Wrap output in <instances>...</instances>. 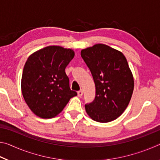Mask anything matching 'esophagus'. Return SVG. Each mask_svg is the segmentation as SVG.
I'll use <instances>...</instances> for the list:
<instances>
[{
  "label": "esophagus",
  "instance_id": "1",
  "mask_svg": "<svg viewBox=\"0 0 160 160\" xmlns=\"http://www.w3.org/2000/svg\"><path fill=\"white\" fill-rule=\"evenodd\" d=\"M82 94H83V91L82 90H80L78 92V97H82Z\"/></svg>",
  "mask_w": 160,
  "mask_h": 160
}]
</instances>
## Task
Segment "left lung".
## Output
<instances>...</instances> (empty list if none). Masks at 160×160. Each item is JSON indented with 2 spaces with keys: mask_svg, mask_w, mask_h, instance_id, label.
<instances>
[{
  "mask_svg": "<svg viewBox=\"0 0 160 160\" xmlns=\"http://www.w3.org/2000/svg\"><path fill=\"white\" fill-rule=\"evenodd\" d=\"M95 84V98L85 104L88 114L97 122L115 120L128 107L134 80L123 54L99 44L81 51Z\"/></svg>",
  "mask_w": 160,
  "mask_h": 160,
  "instance_id": "obj_1",
  "label": "left lung"
}]
</instances>
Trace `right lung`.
<instances>
[{"instance_id":"1","label":"right lung","mask_w":160,"mask_h":160,"mask_svg":"<svg viewBox=\"0 0 160 160\" xmlns=\"http://www.w3.org/2000/svg\"><path fill=\"white\" fill-rule=\"evenodd\" d=\"M74 51L49 46L29 56L24 66L21 89L25 101L32 112L43 118H53L63 109L70 98L77 95L71 90L65 72L73 58Z\"/></svg>"}]
</instances>
